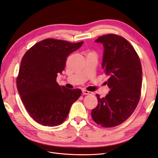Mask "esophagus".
<instances>
[{
	"mask_svg": "<svg viewBox=\"0 0 158 158\" xmlns=\"http://www.w3.org/2000/svg\"><path fill=\"white\" fill-rule=\"evenodd\" d=\"M82 93L84 95H92V94H93V93H92V92L89 91L88 90H85V89H83L82 90Z\"/></svg>",
	"mask_w": 158,
	"mask_h": 158,
	"instance_id": "esophagus-1",
	"label": "esophagus"
}]
</instances>
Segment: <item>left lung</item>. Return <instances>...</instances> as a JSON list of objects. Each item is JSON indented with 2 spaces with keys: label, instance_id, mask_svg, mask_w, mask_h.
I'll use <instances>...</instances> for the list:
<instances>
[{
  "label": "left lung",
  "instance_id": "8db88e82",
  "mask_svg": "<svg viewBox=\"0 0 158 158\" xmlns=\"http://www.w3.org/2000/svg\"><path fill=\"white\" fill-rule=\"evenodd\" d=\"M95 42L104 47L102 67L110 76V90L102 98L97 94V106L92 110L94 121L103 127L120 125L137 106L142 88L143 71L139 57L123 37L114 34L99 36Z\"/></svg>",
  "mask_w": 158,
  "mask_h": 158
}]
</instances>
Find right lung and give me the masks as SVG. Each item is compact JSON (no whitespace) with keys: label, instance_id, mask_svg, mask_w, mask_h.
<instances>
[{"label":"right lung","instance_id":"obj_1","mask_svg":"<svg viewBox=\"0 0 158 158\" xmlns=\"http://www.w3.org/2000/svg\"><path fill=\"white\" fill-rule=\"evenodd\" d=\"M83 42L46 39L32 46L21 59L16 78L18 93L30 116L42 126L63 123L81 95V89L60 86L56 78L64 70L69 54Z\"/></svg>","mask_w":158,"mask_h":158}]
</instances>
